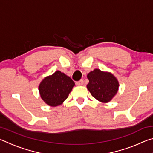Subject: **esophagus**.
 I'll return each instance as SVG.
<instances>
[{
    "instance_id": "obj_1",
    "label": "esophagus",
    "mask_w": 153,
    "mask_h": 153,
    "mask_svg": "<svg viewBox=\"0 0 153 153\" xmlns=\"http://www.w3.org/2000/svg\"><path fill=\"white\" fill-rule=\"evenodd\" d=\"M83 79H80L79 81H77L76 82V84L77 85V86H82V85H83Z\"/></svg>"
}]
</instances>
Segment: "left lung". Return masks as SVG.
<instances>
[{
  "mask_svg": "<svg viewBox=\"0 0 153 153\" xmlns=\"http://www.w3.org/2000/svg\"><path fill=\"white\" fill-rule=\"evenodd\" d=\"M87 88L93 97L102 102H108L117 92L119 83L111 73L96 69L88 74Z\"/></svg>",
  "mask_w": 153,
  "mask_h": 153,
  "instance_id": "obj_1",
  "label": "left lung"
}]
</instances>
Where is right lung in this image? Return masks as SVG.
I'll return each instance as SVG.
<instances>
[{
    "mask_svg": "<svg viewBox=\"0 0 153 153\" xmlns=\"http://www.w3.org/2000/svg\"><path fill=\"white\" fill-rule=\"evenodd\" d=\"M75 83L69 76L60 71L44 79L39 86L40 97L51 107L61 105L71 91Z\"/></svg>",
    "mask_w": 153,
    "mask_h": 153,
    "instance_id": "add662e5",
    "label": "right lung"
}]
</instances>
